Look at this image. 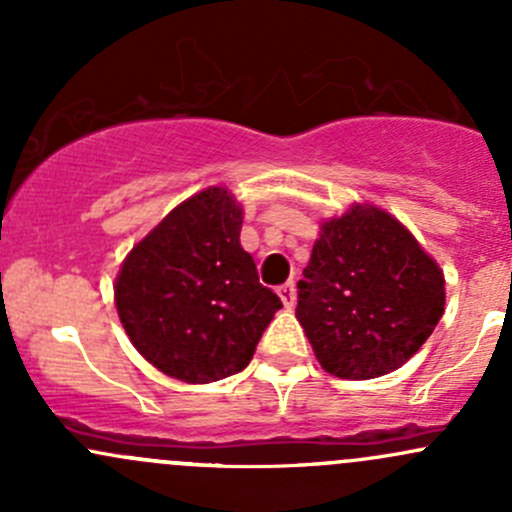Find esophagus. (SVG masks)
Listing matches in <instances>:
<instances>
[{
    "label": "esophagus",
    "mask_w": 512,
    "mask_h": 512,
    "mask_svg": "<svg viewBox=\"0 0 512 512\" xmlns=\"http://www.w3.org/2000/svg\"><path fill=\"white\" fill-rule=\"evenodd\" d=\"M277 294H280L282 304H285L287 309L294 307V299H297V292H294V282H285L282 287H277Z\"/></svg>",
    "instance_id": "1"
}]
</instances>
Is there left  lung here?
<instances>
[{"label": "left lung", "instance_id": "1", "mask_svg": "<svg viewBox=\"0 0 512 512\" xmlns=\"http://www.w3.org/2000/svg\"><path fill=\"white\" fill-rule=\"evenodd\" d=\"M297 319L324 371L376 379L423 347L446 307L438 262L386 210L354 203L319 225Z\"/></svg>", "mask_w": 512, "mask_h": 512}]
</instances>
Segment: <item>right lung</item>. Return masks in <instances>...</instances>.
I'll return each instance as SVG.
<instances>
[{
  "label": "right lung",
  "mask_w": 512,
  "mask_h": 512,
  "mask_svg": "<svg viewBox=\"0 0 512 512\" xmlns=\"http://www.w3.org/2000/svg\"><path fill=\"white\" fill-rule=\"evenodd\" d=\"M242 205L213 185L133 245L113 299L133 347L165 376L210 384L250 364L280 297L240 245Z\"/></svg>",
  "instance_id": "1"
}]
</instances>
